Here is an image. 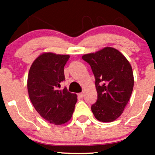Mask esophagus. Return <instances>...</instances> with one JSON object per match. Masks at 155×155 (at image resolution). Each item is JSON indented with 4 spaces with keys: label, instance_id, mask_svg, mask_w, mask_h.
I'll return each instance as SVG.
<instances>
[{
    "label": "esophagus",
    "instance_id": "obj_1",
    "mask_svg": "<svg viewBox=\"0 0 155 155\" xmlns=\"http://www.w3.org/2000/svg\"><path fill=\"white\" fill-rule=\"evenodd\" d=\"M78 96L80 97H84V92H81V93L78 94Z\"/></svg>",
    "mask_w": 155,
    "mask_h": 155
}]
</instances>
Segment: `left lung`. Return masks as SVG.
I'll list each match as a JSON object with an SVG mask.
<instances>
[{"instance_id":"left-lung-1","label":"left lung","mask_w":155,"mask_h":155,"mask_svg":"<svg viewBox=\"0 0 155 155\" xmlns=\"http://www.w3.org/2000/svg\"><path fill=\"white\" fill-rule=\"evenodd\" d=\"M95 78L97 99L91 110L97 120L113 122L121 116L132 94L134 79L132 67L120 51L105 47L82 56Z\"/></svg>"}]
</instances>
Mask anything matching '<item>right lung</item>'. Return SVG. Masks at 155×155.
Masks as SVG:
<instances>
[{"mask_svg":"<svg viewBox=\"0 0 155 155\" xmlns=\"http://www.w3.org/2000/svg\"><path fill=\"white\" fill-rule=\"evenodd\" d=\"M70 56L43 53L34 60L28 74V91L35 109L44 120L62 124L71 118L77 95L60 88L65 80L64 66Z\"/></svg>","mask_w":155,"mask_h":155,"instance_id":"right-lung-1","label":"right lung"}]
</instances>
